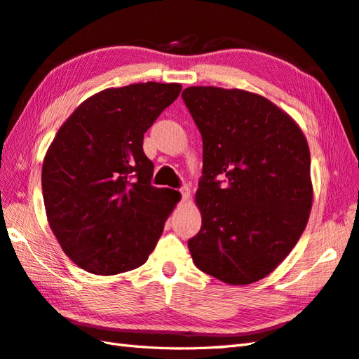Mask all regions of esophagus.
<instances>
[{
  "label": "esophagus",
  "mask_w": 359,
  "mask_h": 359,
  "mask_svg": "<svg viewBox=\"0 0 359 359\" xmlns=\"http://www.w3.org/2000/svg\"><path fill=\"white\" fill-rule=\"evenodd\" d=\"M180 194H182V201H183V203H185V201H188L189 197H191V191H189L188 187H183L180 189Z\"/></svg>",
  "instance_id": "1"
}]
</instances>
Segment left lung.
<instances>
[{"mask_svg":"<svg viewBox=\"0 0 359 359\" xmlns=\"http://www.w3.org/2000/svg\"><path fill=\"white\" fill-rule=\"evenodd\" d=\"M182 97L203 140L192 261L229 285L258 282L287 258L309 219L306 137L283 109L255 92L189 86ZM218 173L228 179L224 187Z\"/></svg>","mask_w":359,"mask_h":359,"instance_id":"1","label":"left lung"}]
</instances>
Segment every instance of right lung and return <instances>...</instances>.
Instances as JSON below:
<instances>
[{"instance_id": "obj_1", "label": "right lung", "mask_w": 359, "mask_h": 359, "mask_svg": "<svg viewBox=\"0 0 359 359\" xmlns=\"http://www.w3.org/2000/svg\"><path fill=\"white\" fill-rule=\"evenodd\" d=\"M180 83L107 88L80 103L45 153L42 192L62 250L98 276L149 259L180 192L150 185L144 133L176 100Z\"/></svg>"}]
</instances>
